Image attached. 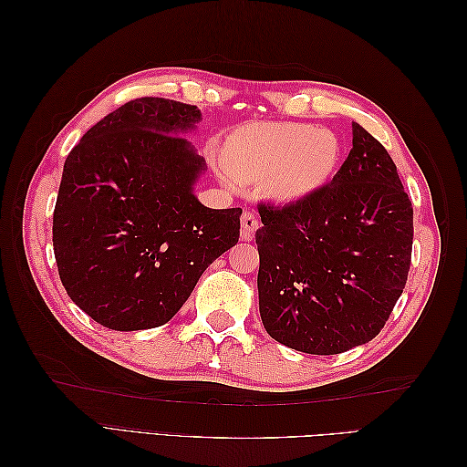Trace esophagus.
I'll use <instances>...</instances> for the list:
<instances>
[{"label": "esophagus", "instance_id": "esophagus-1", "mask_svg": "<svg viewBox=\"0 0 467 467\" xmlns=\"http://www.w3.org/2000/svg\"><path fill=\"white\" fill-rule=\"evenodd\" d=\"M257 228H259L257 216L253 214V212L245 210L244 216H242V239H244V242H251L253 234L257 232Z\"/></svg>", "mask_w": 467, "mask_h": 467}]
</instances>
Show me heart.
<instances>
[{
    "label": "heart",
    "instance_id": "1",
    "mask_svg": "<svg viewBox=\"0 0 467 467\" xmlns=\"http://www.w3.org/2000/svg\"><path fill=\"white\" fill-rule=\"evenodd\" d=\"M341 146L333 132L302 122L247 124L223 146L228 182L263 185L276 201L316 192L333 175Z\"/></svg>",
    "mask_w": 467,
    "mask_h": 467
}]
</instances>
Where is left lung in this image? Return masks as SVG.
<instances>
[{
	"instance_id": "8db88e82",
	"label": "left lung",
	"mask_w": 467,
	"mask_h": 467,
	"mask_svg": "<svg viewBox=\"0 0 467 467\" xmlns=\"http://www.w3.org/2000/svg\"><path fill=\"white\" fill-rule=\"evenodd\" d=\"M259 312L275 341L338 355L384 329L405 288L413 206L388 150L352 122L331 182L285 206L259 204Z\"/></svg>"
}]
</instances>
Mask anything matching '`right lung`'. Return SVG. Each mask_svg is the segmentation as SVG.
Listing matches in <instances>:
<instances>
[{
	"instance_id": "right-lung-1",
	"label": "right lung",
	"mask_w": 467,
	"mask_h": 467,
	"mask_svg": "<svg viewBox=\"0 0 467 467\" xmlns=\"http://www.w3.org/2000/svg\"><path fill=\"white\" fill-rule=\"evenodd\" d=\"M194 105L140 97L83 134L64 163L52 218L62 285L115 331L160 327L239 239L242 208L212 210L192 194L204 160L185 134Z\"/></svg>"
}]
</instances>
